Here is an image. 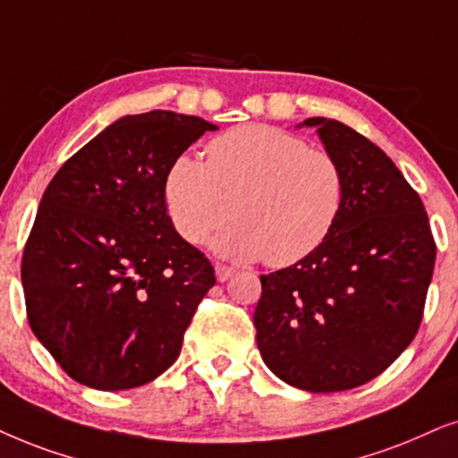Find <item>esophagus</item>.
<instances>
[{
    "mask_svg": "<svg viewBox=\"0 0 458 458\" xmlns=\"http://www.w3.org/2000/svg\"><path fill=\"white\" fill-rule=\"evenodd\" d=\"M216 276L219 283H225L230 276H234V267L224 266V264H216Z\"/></svg>",
    "mask_w": 458,
    "mask_h": 458,
    "instance_id": "34e87169",
    "label": "esophagus"
}]
</instances>
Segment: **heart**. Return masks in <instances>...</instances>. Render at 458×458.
Masks as SVG:
<instances>
[{
    "label": "heart",
    "mask_w": 458,
    "mask_h": 458,
    "mask_svg": "<svg viewBox=\"0 0 458 458\" xmlns=\"http://www.w3.org/2000/svg\"><path fill=\"white\" fill-rule=\"evenodd\" d=\"M169 222L182 239L213 241L233 259L284 267L314 253L333 233L345 200V175L331 152L310 148L295 133L270 125L236 127L213 138L207 163L180 155L163 180Z\"/></svg>",
    "instance_id": "b5f03b06"
}]
</instances>
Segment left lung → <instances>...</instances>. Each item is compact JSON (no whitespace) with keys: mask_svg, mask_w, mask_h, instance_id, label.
<instances>
[{"mask_svg":"<svg viewBox=\"0 0 458 458\" xmlns=\"http://www.w3.org/2000/svg\"><path fill=\"white\" fill-rule=\"evenodd\" d=\"M345 175L328 239L297 264L261 276L258 347L278 379L312 394L375 379L411 345L423 318L436 242L420 197L370 140L312 117Z\"/></svg>","mask_w":458,"mask_h":458,"instance_id":"8db88e82","label":"left lung"}]
</instances>
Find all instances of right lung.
<instances>
[{"label":"right lung","instance_id":"add662e5","mask_svg":"<svg viewBox=\"0 0 458 458\" xmlns=\"http://www.w3.org/2000/svg\"><path fill=\"white\" fill-rule=\"evenodd\" d=\"M213 130L172 111L127 114L47 184L24 245V301L35 337L77 383L140 387L180 356L216 274L169 222L163 180Z\"/></svg>","mask_w":458,"mask_h":458}]
</instances>
